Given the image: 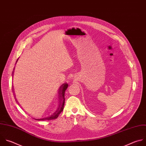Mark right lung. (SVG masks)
<instances>
[{"label":"right lung","mask_w":146,"mask_h":146,"mask_svg":"<svg viewBox=\"0 0 146 146\" xmlns=\"http://www.w3.org/2000/svg\"><path fill=\"white\" fill-rule=\"evenodd\" d=\"M18 60V59L17 60V62ZM13 73H14V72H13ZM68 83H64L60 87L59 102H58V106L55 111H54L53 112H48V113H47L46 115H45L44 116H43L42 117L36 118V119H35V118H34V119L35 120H53V119H57L59 115L61 113V112H62V111L64 110V104H65V92L66 89L68 88Z\"/></svg>","instance_id":"1"}]
</instances>
